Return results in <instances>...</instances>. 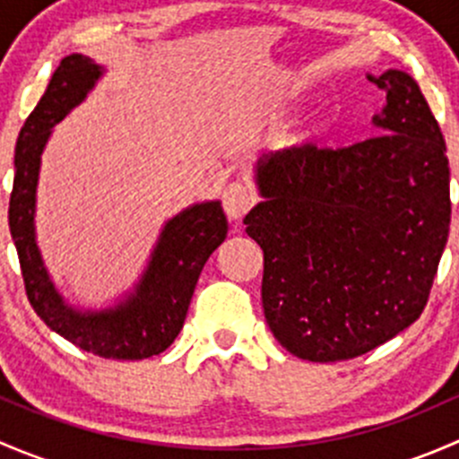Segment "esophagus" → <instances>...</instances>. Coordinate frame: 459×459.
<instances>
[{"label": "esophagus", "mask_w": 459, "mask_h": 459, "mask_svg": "<svg viewBox=\"0 0 459 459\" xmlns=\"http://www.w3.org/2000/svg\"><path fill=\"white\" fill-rule=\"evenodd\" d=\"M255 200V191L244 182L229 184V186L224 188V193H221V204H224V211L230 220H242V217L251 211Z\"/></svg>", "instance_id": "obj_1"}]
</instances>
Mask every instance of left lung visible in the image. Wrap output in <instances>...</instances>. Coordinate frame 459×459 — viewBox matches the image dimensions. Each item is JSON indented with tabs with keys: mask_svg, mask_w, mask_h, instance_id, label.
Instances as JSON below:
<instances>
[{
	"mask_svg": "<svg viewBox=\"0 0 459 459\" xmlns=\"http://www.w3.org/2000/svg\"><path fill=\"white\" fill-rule=\"evenodd\" d=\"M379 135L299 143L255 164L262 202L244 224L264 251L262 304L275 340L308 362H342L420 316L448 238V160L418 82L388 68Z\"/></svg>",
	"mask_w": 459,
	"mask_h": 459,
	"instance_id": "obj_1",
	"label": "left lung"
}]
</instances>
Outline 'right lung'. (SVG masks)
I'll return each mask as SVG.
<instances>
[{
	"label": "right lung",
	"mask_w": 459,
	"mask_h": 459,
	"mask_svg": "<svg viewBox=\"0 0 459 459\" xmlns=\"http://www.w3.org/2000/svg\"><path fill=\"white\" fill-rule=\"evenodd\" d=\"M101 75L104 66L82 53L64 57L53 73L17 137L8 226L30 307L50 331L100 358L143 359L160 355L179 335L204 264L226 239L229 221L221 202L193 204L166 221L140 280L119 302L106 308H80L64 299L37 247L41 155L53 128L86 100Z\"/></svg>",
	"instance_id": "obj_1"
}]
</instances>
